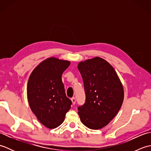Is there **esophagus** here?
Wrapping results in <instances>:
<instances>
[{"label":"esophagus","instance_id":"obj_1","mask_svg":"<svg viewBox=\"0 0 151 151\" xmlns=\"http://www.w3.org/2000/svg\"><path fill=\"white\" fill-rule=\"evenodd\" d=\"M71 101H72V102H73V104H75L76 103V98H75V97H73V98L71 99Z\"/></svg>","mask_w":151,"mask_h":151}]
</instances>
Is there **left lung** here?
Masks as SVG:
<instances>
[{
	"label": "left lung",
	"mask_w": 151,
	"mask_h": 151,
	"mask_svg": "<svg viewBox=\"0 0 151 151\" xmlns=\"http://www.w3.org/2000/svg\"><path fill=\"white\" fill-rule=\"evenodd\" d=\"M84 82L85 103L78 108L81 121L90 129L107 125L123 104L124 91L117 73L110 63L99 57L78 63Z\"/></svg>",
	"instance_id": "obj_1"
}]
</instances>
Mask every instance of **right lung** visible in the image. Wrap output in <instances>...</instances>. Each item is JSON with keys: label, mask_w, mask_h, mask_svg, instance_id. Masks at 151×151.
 Returning a JSON list of instances; mask_svg holds the SVG:
<instances>
[{"label": "right lung", "mask_w": 151, "mask_h": 151, "mask_svg": "<svg viewBox=\"0 0 151 151\" xmlns=\"http://www.w3.org/2000/svg\"><path fill=\"white\" fill-rule=\"evenodd\" d=\"M69 65V61L49 58L34 69L28 79L30 107L40 123L49 129H55L63 123L72 104L62 81Z\"/></svg>", "instance_id": "add662e5"}]
</instances>
